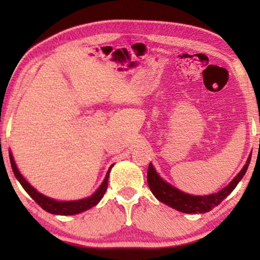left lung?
Instances as JSON below:
<instances>
[{
  "label": "left lung",
  "instance_id": "obj_1",
  "mask_svg": "<svg viewBox=\"0 0 260 260\" xmlns=\"http://www.w3.org/2000/svg\"><path fill=\"white\" fill-rule=\"evenodd\" d=\"M251 161V156L247 158L246 165L241 169V172L234 177L232 182L229 186L223 188L216 194H211L207 197H194L183 193L175 187L170 186L166 181H163L158 174L156 173L154 167L150 163L148 168V184L150 188L151 193L155 195L156 199L163 204L170 206L174 209L182 213H189V214H197V213H206L213 209L215 206H218L227 195L232 193V190L237 187L239 181L243 179V176L246 173L248 168V163Z\"/></svg>",
  "mask_w": 260,
  "mask_h": 260
}]
</instances>
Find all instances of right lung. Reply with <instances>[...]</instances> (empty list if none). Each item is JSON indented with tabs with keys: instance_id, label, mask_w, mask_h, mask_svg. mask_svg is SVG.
<instances>
[{
	"instance_id": "obj_1",
	"label": "right lung",
	"mask_w": 260,
	"mask_h": 260,
	"mask_svg": "<svg viewBox=\"0 0 260 260\" xmlns=\"http://www.w3.org/2000/svg\"><path fill=\"white\" fill-rule=\"evenodd\" d=\"M9 158H10V165H12L13 172L15 174L16 179L20 181L21 186L24 188V190L30 195V198L33 199V200L37 202L42 209H45V211L48 213H52V214L73 215V214H78V213L86 211V209L93 207V206L97 205L98 202L102 200V198L104 197L106 191V188H108L110 169L108 174H106L104 181H103V183L101 184V187H99L97 191H95L93 195H91L90 198L83 199V200H77V201H55L51 198H47L45 197V195H42L41 193H39L37 189H34V188L31 187L30 184L23 179V176L20 174L15 162H14L12 154L9 155ZM110 168H111V167H110Z\"/></svg>"
}]
</instances>
